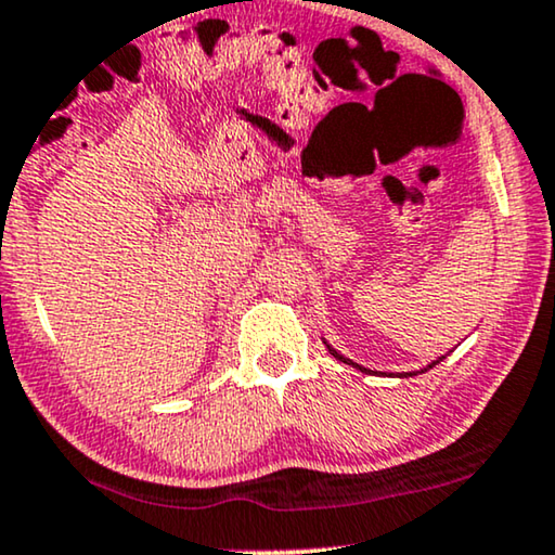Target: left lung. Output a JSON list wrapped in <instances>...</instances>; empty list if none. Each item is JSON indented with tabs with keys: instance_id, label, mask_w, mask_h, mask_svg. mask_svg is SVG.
<instances>
[{
	"instance_id": "left-lung-1",
	"label": "left lung",
	"mask_w": 555,
	"mask_h": 555,
	"mask_svg": "<svg viewBox=\"0 0 555 555\" xmlns=\"http://www.w3.org/2000/svg\"><path fill=\"white\" fill-rule=\"evenodd\" d=\"M327 350H330V354H335V358L337 360H343V363H347V365H354L352 363V360H347V358H343V354H339L337 350H332V347L327 345ZM437 363H439V360H437ZM437 363H431V365H428V367H434V365H437ZM354 367H358V371H363V373H371V371H367V367H363V365H354ZM405 375H416V373H405Z\"/></svg>"
}]
</instances>
